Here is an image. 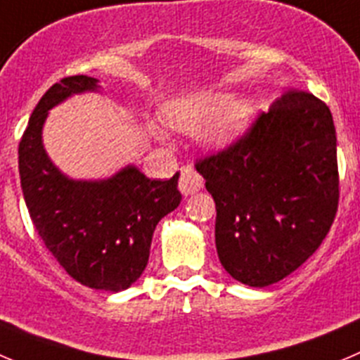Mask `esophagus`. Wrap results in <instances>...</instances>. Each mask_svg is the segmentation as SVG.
Wrapping results in <instances>:
<instances>
[{
    "instance_id": "esophagus-1",
    "label": "esophagus",
    "mask_w": 360,
    "mask_h": 360,
    "mask_svg": "<svg viewBox=\"0 0 360 360\" xmlns=\"http://www.w3.org/2000/svg\"><path fill=\"white\" fill-rule=\"evenodd\" d=\"M202 186H204V179L195 169L186 167V169L181 170L179 191L183 193V195H193V193H197Z\"/></svg>"
}]
</instances>
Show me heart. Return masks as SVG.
Here are the masks:
<instances>
[{"mask_svg": "<svg viewBox=\"0 0 360 360\" xmlns=\"http://www.w3.org/2000/svg\"><path fill=\"white\" fill-rule=\"evenodd\" d=\"M254 113L256 106L248 99L233 101L226 92H191L165 104L163 120L179 133H199L207 150L221 153L243 136Z\"/></svg>", "mask_w": 360, "mask_h": 360, "instance_id": "obj_1", "label": "heart"}]
</instances>
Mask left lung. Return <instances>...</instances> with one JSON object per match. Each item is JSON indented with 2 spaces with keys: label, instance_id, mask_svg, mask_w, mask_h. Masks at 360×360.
I'll return each mask as SVG.
<instances>
[{
  "label": "left lung",
  "instance_id": "1",
  "mask_svg": "<svg viewBox=\"0 0 360 360\" xmlns=\"http://www.w3.org/2000/svg\"><path fill=\"white\" fill-rule=\"evenodd\" d=\"M335 142L327 104L290 92L240 142L195 165L217 204L214 241L231 277L270 286L316 252L338 211Z\"/></svg>",
  "mask_w": 360,
  "mask_h": 360
}]
</instances>
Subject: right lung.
Here are the masks:
<instances>
[{"mask_svg": "<svg viewBox=\"0 0 360 360\" xmlns=\"http://www.w3.org/2000/svg\"><path fill=\"white\" fill-rule=\"evenodd\" d=\"M99 90V79L82 74L44 94L19 143V176L33 226L63 270L83 286L119 293L146 270L158 221L179 206V172L149 179L129 163L104 179H74L53 163L42 142L49 112Z\"/></svg>", "mask_w": 360, "mask_h": 360, "instance_id": "obj_1", "label": "right lung"}]
</instances>
